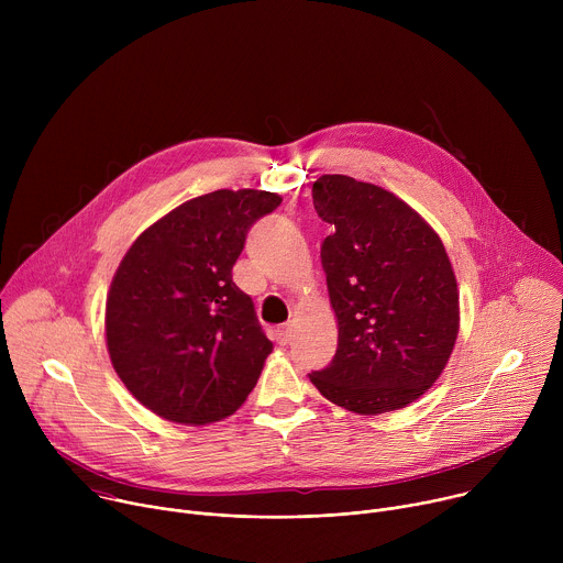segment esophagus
Masks as SVG:
<instances>
[{"mask_svg": "<svg viewBox=\"0 0 563 563\" xmlns=\"http://www.w3.org/2000/svg\"><path fill=\"white\" fill-rule=\"evenodd\" d=\"M291 341V328L289 325H283L276 330V343L278 345H287Z\"/></svg>", "mask_w": 563, "mask_h": 563, "instance_id": "esophagus-1", "label": "esophagus"}]
</instances>
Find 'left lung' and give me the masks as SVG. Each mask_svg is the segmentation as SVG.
Wrapping results in <instances>:
<instances>
[{"label": "left lung", "mask_w": 563, "mask_h": 563, "mask_svg": "<svg viewBox=\"0 0 563 563\" xmlns=\"http://www.w3.org/2000/svg\"><path fill=\"white\" fill-rule=\"evenodd\" d=\"M311 198L334 224L320 263L339 347L309 380L356 415L406 408L441 376L459 334L456 278L441 238L410 205L350 176H320Z\"/></svg>", "instance_id": "left-lung-1"}]
</instances>
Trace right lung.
Returning <instances> with one entry per match:
<instances>
[{
  "label": "right lung",
  "instance_id": "add662e5",
  "mask_svg": "<svg viewBox=\"0 0 563 563\" xmlns=\"http://www.w3.org/2000/svg\"><path fill=\"white\" fill-rule=\"evenodd\" d=\"M283 202L272 191L218 189L137 235L107 296L113 369L144 408L205 426L233 415L274 345L231 269L252 224Z\"/></svg>",
  "mask_w": 563,
  "mask_h": 563
}]
</instances>
